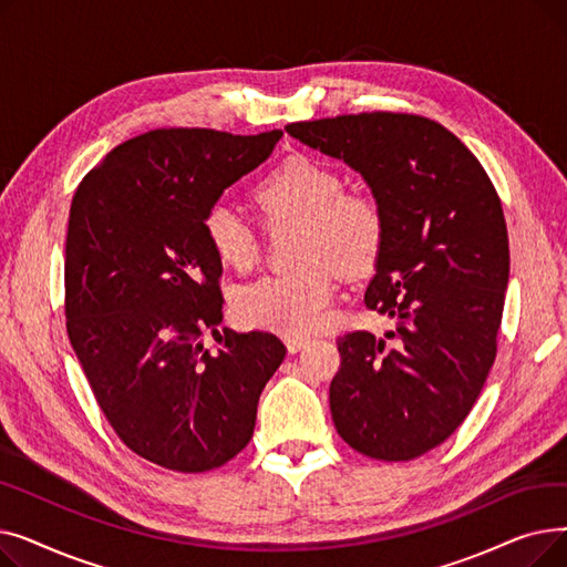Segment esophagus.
I'll list each match as a JSON object with an SVG mask.
<instances>
[{"label": "esophagus", "mask_w": 567, "mask_h": 567, "mask_svg": "<svg viewBox=\"0 0 567 567\" xmlns=\"http://www.w3.org/2000/svg\"><path fill=\"white\" fill-rule=\"evenodd\" d=\"M285 344H287L289 353H296V351H301L308 344V338H303V336H285Z\"/></svg>", "instance_id": "esophagus-1"}]
</instances>
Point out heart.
<instances>
[{
  "instance_id": "obj_1",
  "label": "heart",
  "mask_w": 567,
  "mask_h": 567,
  "mask_svg": "<svg viewBox=\"0 0 567 567\" xmlns=\"http://www.w3.org/2000/svg\"><path fill=\"white\" fill-rule=\"evenodd\" d=\"M264 223H299V271L266 276L234 296V312L255 329L285 336L312 333L329 321L336 299V266L353 278L374 266L383 246V214L363 190H344L342 174L310 156H289L252 188ZM214 255L234 271L257 259V234L225 202L204 216Z\"/></svg>"
}]
</instances>
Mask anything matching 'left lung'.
Wrapping results in <instances>:
<instances>
[{"instance_id": "8db88e82", "label": "left lung", "mask_w": 567, "mask_h": 567, "mask_svg": "<svg viewBox=\"0 0 567 567\" xmlns=\"http://www.w3.org/2000/svg\"><path fill=\"white\" fill-rule=\"evenodd\" d=\"M285 131L359 172L385 225L365 306L395 329L338 338L336 430L368 457H419L464 423L494 365L511 276L501 199L478 158L425 116L363 112Z\"/></svg>"}]
</instances>
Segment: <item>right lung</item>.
I'll return each instance as SVG.
<instances>
[{"instance_id":"1","label":"right lung","mask_w":567,"mask_h":567,"mask_svg":"<svg viewBox=\"0 0 567 567\" xmlns=\"http://www.w3.org/2000/svg\"><path fill=\"white\" fill-rule=\"evenodd\" d=\"M280 137L148 131L114 146L73 195L69 338L118 439L158 466L202 473L241 453L287 353L274 333L218 331L223 261L202 227Z\"/></svg>"}]
</instances>
